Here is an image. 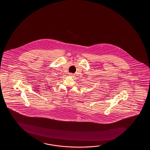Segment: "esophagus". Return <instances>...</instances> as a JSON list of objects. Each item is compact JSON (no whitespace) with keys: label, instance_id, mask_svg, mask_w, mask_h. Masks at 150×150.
Listing matches in <instances>:
<instances>
[{"label":"esophagus","instance_id":"obj_1","mask_svg":"<svg viewBox=\"0 0 150 150\" xmlns=\"http://www.w3.org/2000/svg\"><path fill=\"white\" fill-rule=\"evenodd\" d=\"M69 76H74V74H71H71H69Z\"/></svg>","mask_w":150,"mask_h":150}]
</instances>
